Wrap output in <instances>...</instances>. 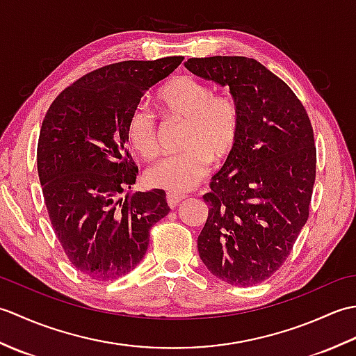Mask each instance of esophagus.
I'll return each mask as SVG.
<instances>
[{
    "instance_id": "34e87169",
    "label": "esophagus",
    "mask_w": 356,
    "mask_h": 356,
    "mask_svg": "<svg viewBox=\"0 0 356 356\" xmlns=\"http://www.w3.org/2000/svg\"><path fill=\"white\" fill-rule=\"evenodd\" d=\"M185 199V194H177V193H166V203H168L170 208H176L179 202Z\"/></svg>"
}]
</instances>
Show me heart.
Listing matches in <instances>:
<instances>
[{
	"label": "heart",
	"instance_id": "b5f03b06",
	"mask_svg": "<svg viewBox=\"0 0 356 356\" xmlns=\"http://www.w3.org/2000/svg\"><path fill=\"white\" fill-rule=\"evenodd\" d=\"M157 104L171 119L185 122L180 153L163 157L145 172L148 185L170 193H185L207 176L211 162L222 163L236 148L241 111L234 97L214 95V88L194 76H177L157 92ZM125 133L134 151L147 159L159 153L154 113L136 105L127 118Z\"/></svg>",
	"mask_w": 356,
	"mask_h": 356
}]
</instances>
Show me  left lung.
I'll list each match as a JSON object with an SVG mask.
<instances>
[{
    "label": "left lung",
    "mask_w": 356,
    "mask_h": 356,
    "mask_svg": "<svg viewBox=\"0 0 356 356\" xmlns=\"http://www.w3.org/2000/svg\"><path fill=\"white\" fill-rule=\"evenodd\" d=\"M185 67L229 87L241 111L237 145L203 195L199 255L225 283H261L282 268L309 218L316 174L311 119L291 87L252 58H190Z\"/></svg>",
    "instance_id": "obj_1"
}]
</instances>
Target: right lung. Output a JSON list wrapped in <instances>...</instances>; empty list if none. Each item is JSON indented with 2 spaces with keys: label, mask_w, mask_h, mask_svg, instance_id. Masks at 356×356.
Masks as SVG:
<instances>
[{
  "label": "right lung",
  "mask_w": 356,
  "mask_h": 356,
  "mask_svg": "<svg viewBox=\"0 0 356 356\" xmlns=\"http://www.w3.org/2000/svg\"><path fill=\"white\" fill-rule=\"evenodd\" d=\"M184 56L120 61L64 88L42 120L36 162L45 207L72 266L107 282L143 259L151 226L170 213L163 190L125 192L136 182L125 124L149 87Z\"/></svg>",
  "instance_id": "right-lung-1"
}]
</instances>
